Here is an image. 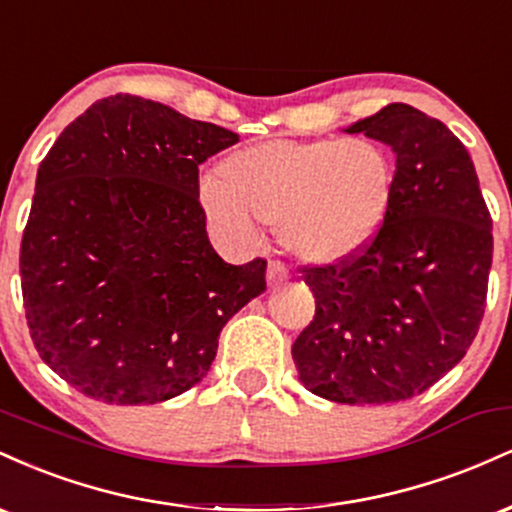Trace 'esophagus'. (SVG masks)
I'll return each instance as SVG.
<instances>
[{
	"instance_id": "esophagus-1",
	"label": "esophagus",
	"mask_w": 512,
	"mask_h": 512,
	"mask_svg": "<svg viewBox=\"0 0 512 512\" xmlns=\"http://www.w3.org/2000/svg\"><path fill=\"white\" fill-rule=\"evenodd\" d=\"M286 279H289V269H286L284 262L272 260V262L267 264V281H269V286L284 284Z\"/></svg>"
}]
</instances>
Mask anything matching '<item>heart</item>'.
I'll return each mask as SVG.
<instances>
[{
  "mask_svg": "<svg viewBox=\"0 0 512 512\" xmlns=\"http://www.w3.org/2000/svg\"><path fill=\"white\" fill-rule=\"evenodd\" d=\"M392 192L395 163L373 139H272L223 158L202 202L226 236L252 240L255 219L279 226L284 248L301 260L332 264L373 243Z\"/></svg>",
  "mask_w": 512,
  "mask_h": 512,
  "instance_id": "heart-1",
  "label": "heart"
}]
</instances>
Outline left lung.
<instances>
[{"label":"left lung","mask_w":512,"mask_h":512,"mask_svg":"<svg viewBox=\"0 0 512 512\" xmlns=\"http://www.w3.org/2000/svg\"><path fill=\"white\" fill-rule=\"evenodd\" d=\"M346 132L392 146L395 192L368 248L344 262L301 267L315 315L291 354L317 397L404 402L436 385L477 337L491 214L467 149L436 117L390 103Z\"/></svg>","instance_id":"8db88e82"}]
</instances>
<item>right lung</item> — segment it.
Segmentation results:
<instances>
[{"mask_svg":"<svg viewBox=\"0 0 512 512\" xmlns=\"http://www.w3.org/2000/svg\"><path fill=\"white\" fill-rule=\"evenodd\" d=\"M231 129L115 93L40 161L21 291L40 358L81 395L156 404L207 375L228 320L267 289V260L228 264L207 236L199 166Z\"/></svg>","mask_w":512,"mask_h":512,"instance_id":"add662e5","label":"right lung"}]
</instances>
